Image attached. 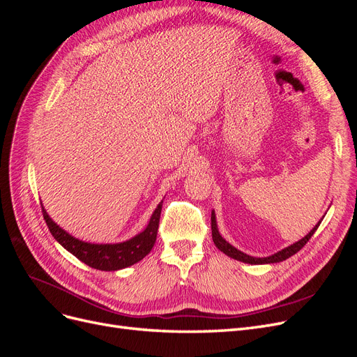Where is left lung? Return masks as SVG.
<instances>
[{
    "mask_svg": "<svg viewBox=\"0 0 357 357\" xmlns=\"http://www.w3.org/2000/svg\"><path fill=\"white\" fill-rule=\"evenodd\" d=\"M319 225H320V222L314 226V228L311 229L310 234H307V235L304 236V238L299 240V241L295 243V244H291V245L283 248L282 252H277V253H274L273 256H268V257H253V256H248V255H245V253H243V252H240V250H236L235 247H232L228 241H225V240L222 238V235H220L219 231H218V225H215V215H214V213H211V234H213V241H214L215 247H218L219 250L223 252L225 255H228L229 257L236 259V261H241V262H244V264H252V265L277 264V262L286 261L287 257H290V256H294L295 253H298V252L301 250V248L304 247V245L310 241L312 234H314V232L317 231Z\"/></svg>",
    "mask_w": 357,
    "mask_h": 357,
    "instance_id": "obj_1",
    "label": "left lung"
}]
</instances>
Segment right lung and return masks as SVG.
<instances>
[{
	"label": "right lung",
	"mask_w": 357,
	"mask_h": 357,
	"mask_svg": "<svg viewBox=\"0 0 357 357\" xmlns=\"http://www.w3.org/2000/svg\"><path fill=\"white\" fill-rule=\"evenodd\" d=\"M160 210L162 202L153 211L147 228L142 234L135 235L134 238L129 241L119 244H91L80 241L77 238H74L70 234H67L63 229H61L59 226L49 218V214L45 208H43V218H45L47 228L50 234L55 236V240L63 248H67L70 253L77 257L79 261L89 265L91 268L101 269V271H117V269L131 266L138 261H142V259L146 257V255H149L150 250H152L158 235Z\"/></svg>",
	"instance_id": "add662e5"
}]
</instances>
